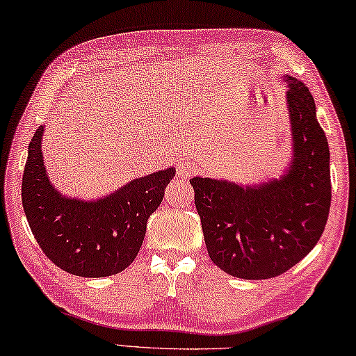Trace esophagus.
Returning <instances> with one entry per match:
<instances>
[{"instance_id":"1","label":"esophagus","mask_w":356,"mask_h":356,"mask_svg":"<svg viewBox=\"0 0 356 356\" xmlns=\"http://www.w3.org/2000/svg\"><path fill=\"white\" fill-rule=\"evenodd\" d=\"M177 172L179 175H189L191 172H194V165L189 164V162H184V161L181 162V161H179L178 165H177Z\"/></svg>"}]
</instances>
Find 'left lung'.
<instances>
[{
    "label": "left lung",
    "instance_id": "obj_1",
    "mask_svg": "<svg viewBox=\"0 0 356 356\" xmlns=\"http://www.w3.org/2000/svg\"><path fill=\"white\" fill-rule=\"evenodd\" d=\"M287 80L293 161L282 178L254 188L191 179L209 259L240 279H270L290 270L316 246L328 220V142L307 86Z\"/></svg>",
    "mask_w": 356,
    "mask_h": 356
}]
</instances>
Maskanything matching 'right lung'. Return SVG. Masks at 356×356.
Instances as JSON below:
<instances>
[{"label": "right lung", "instance_id": "1", "mask_svg": "<svg viewBox=\"0 0 356 356\" xmlns=\"http://www.w3.org/2000/svg\"><path fill=\"white\" fill-rule=\"evenodd\" d=\"M44 127L34 134L22 179V203L40 249L61 270L106 277L126 270L142 246L148 218L175 177L167 168L134 179L97 202L61 197L49 181L40 149Z\"/></svg>", "mask_w": 356, "mask_h": 356}]
</instances>
